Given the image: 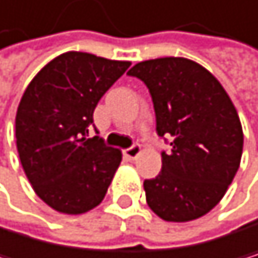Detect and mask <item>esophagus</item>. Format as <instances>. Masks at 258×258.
<instances>
[{
  "label": "esophagus",
  "instance_id": "1",
  "mask_svg": "<svg viewBox=\"0 0 258 258\" xmlns=\"http://www.w3.org/2000/svg\"><path fill=\"white\" fill-rule=\"evenodd\" d=\"M141 152H142V148H141V145H133V147H130V148H126V150H123V155L128 158V159H136L139 155H141Z\"/></svg>",
  "mask_w": 258,
  "mask_h": 258
}]
</instances>
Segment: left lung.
<instances>
[{
	"instance_id": "1",
	"label": "left lung",
	"mask_w": 258,
	"mask_h": 258,
	"mask_svg": "<svg viewBox=\"0 0 258 258\" xmlns=\"http://www.w3.org/2000/svg\"><path fill=\"white\" fill-rule=\"evenodd\" d=\"M128 76L150 90L156 132L172 138L161 173L144 181L148 207L162 220H197L221 201L243 153V128L221 83L200 63L162 57L135 64Z\"/></svg>"
}]
</instances>
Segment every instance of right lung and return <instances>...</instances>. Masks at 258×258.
<instances>
[{
  "mask_svg": "<svg viewBox=\"0 0 258 258\" xmlns=\"http://www.w3.org/2000/svg\"><path fill=\"white\" fill-rule=\"evenodd\" d=\"M130 64L69 51L44 64L20 100L15 138L23 170L60 214H85L105 198L122 152L88 135L100 97Z\"/></svg>",
  "mask_w": 258,
  "mask_h": 258,
  "instance_id": "1",
  "label": "right lung"
}]
</instances>
